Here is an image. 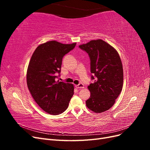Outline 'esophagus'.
Instances as JSON below:
<instances>
[{"instance_id": "esophagus-1", "label": "esophagus", "mask_w": 150, "mask_h": 150, "mask_svg": "<svg viewBox=\"0 0 150 150\" xmlns=\"http://www.w3.org/2000/svg\"><path fill=\"white\" fill-rule=\"evenodd\" d=\"M75 86L76 88H78V89H83L84 88V84L83 83H80L78 85H75Z\"/></svg>"}]
</instances>
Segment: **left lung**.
<instances>
[{
	"mask_svg": "<svg viewBox=\"0 0 150 150\" xmlns=\"http://www.w3.org/2000/svg\"><path fill=\"white\" fill-rule=\"evenodd\" d=\"M79 47L88 54L94 80L88 87L91 96L86 106L95 112L106 111L114 105L122 91L123 69L120 57L114 47L101 39Z\"/></svg>",
	"mask_w": 150,
	"mask_h": 150,
	"instance_id": "left-lung-1",
	"label": "left lung"
}]
</instances>
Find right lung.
<instances>
[{"instance_id":"1","label":"right lung","mask_w":150,"mask_h":150,"mask_svg":"<svg viewBox=\"0 0 150 150\" xmlns=\"http://www.w3.org/2000/svg\"><path fill=\"white\" fill-rule=\"evenodd\" d=\"M76 43L64 44L51 40L35 49L27 71V84L40 108L57 115L66 111L74 94V86L57 81L60 76L62 58Z\"/></svg>"}]
</instances>
